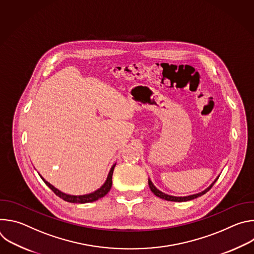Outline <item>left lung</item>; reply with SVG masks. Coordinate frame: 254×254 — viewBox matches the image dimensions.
I'll return each instance as SVG.
<instances>
[{
  "label": "left lung",
  "instance_id": "left-lung-1",
  "mask_svg": "<svg viewBox=\"0 0 254 254\" xmlns=\"http://www.w3.org/2000/svg\"><path fill=\"white\" fill-rule=\"evenodd\" d=\"M218 178H219V176L217 177V178L214 180V182H213L208 188H206L204 191H202V192H200V193H197V194H193V195H189V196H184V197L172 196V195H168V194H166V193L160 191V190H159L158 188H156V186L153 184V182H152L150 178H149V186H150L151 191H152L157 197H159V198H161V199H164V200H167V201H173V202H186V201H190V200H193V199H195V198H198V197L204 195L205 193H207V192L212 188V186L215 184L216 181L218 180Z\"/></svg>",
  "mask_w": 254,
  "mask_h": 254
}]
</instances>
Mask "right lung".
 Returning a JSON list of instances; mask_svg holds the SVG:
<instances>
[{"label":"right lung","mask_w":254,"mask_h":254,"mask_svg":"<svg viewBox=\"0 0 254 254\" xmlns=\"http://www.w3.org/2000/svg\"><path fill=\"white\" fill-rule=\"evenodd\" d=\"M117 164H114L110 173H108L107 175V178L105 180V182L103 183V185L98 188L97 190H95L94 192L92 193H89V194H85V195H69V194H66V193H63L61 192L60 190H58L57 188H55L53 185H51L49 182H47V181L39 174V176L41 177V179L44 181V183L58 196L60 197L61 199H63L64 201H67V202H70V203H79V204H83V203H89V202H94L102 197H104L108 192H110L111 188H112V185H113V173H114V170H115V167H116Z\"/></svg>","instance_id":"1"}]
</instances>
